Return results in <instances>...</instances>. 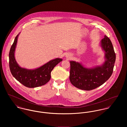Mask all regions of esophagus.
Returning <instances> with one entry per match:
<instances>
[{"label":"esophagus","instance_id":"1","mask_svg":"<svg viewBox=\"0 0 127 127\" xmlns=\"http://www.w3.org/2000/svg\"><path fill=\"white\" fill-rule=\"evenodd\" d=\"M66 57L67 58H69V56H66Z\"/></svg>","mask_w":127,"mask_h":127}]
</instances>
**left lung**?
<instances>
[{"label":"left lung","mask_w":127,"mask_h":127,"mask_svg":"<svg viewBox=\"0 0 127 127\" xmlns=\"http://www.w3.org/2000/svg\"><path fill=\"white\" fill-rule=\"evenodd\" d=\"M100 44L105 52V62L101 65L87 68L80 63L70 61V81L78 89L94 90L105 83L112 75L116 59L112 44L109 37L105 36Z\"/></svg>","instance_id":"obj_1"}]
</instances>
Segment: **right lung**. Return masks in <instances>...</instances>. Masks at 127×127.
I'll list each match as a JSON object with an SVG mask.
<instances>
[{
	"mask_svg": "<svg viewBox=\"0 0 127 127\" xmlns=\"http://www.w3.org/2000/svg\"><path fill=\"white\" fill-rule=\"evenodd\" d=\"M19 34L20 33L15 37L9 52V67L11 72L17 81L26 87L33 88L44 85L50 80L51 72L55 66L63 60L56 58L34 69L21 67L15 57V49Z\"/></svg>",
	"mask_w": 127,
	"mask_h": 127,
	"instance_id": "right-lung-1",
	"label": "right lung"
}]
</instances>
